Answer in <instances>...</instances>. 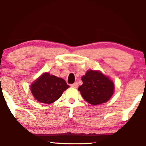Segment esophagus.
Masks as SVG:
<instances>
[{
    "instance_id": "1",
    "label": "esophagus",
    "mask_w": 146,
    "mask_h": 146,
    "mask_svg": "<svg viewBox=\"0 0 146 146\" xmlns=\"http://www.w3.org/2000/svg\"><path fill=\"white\" fill-rule=\"evenodd\" d=\"M71 86L73 87V88H78V84L77 82H75L74 84H72L71 85Z\"/></svg>"
}]
</instances>
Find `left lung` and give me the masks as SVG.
I'll return each instance as SVG.
<instances>
[{"mask_svg": "<svg viewBox=\"0 0 146 146\" xmlns=\"http://www.w3.org/2000/svg\"><path fill=\"white\" fill-rule=\"evenodd\" d=\"M82 80L83 84L78 90L84 100L90 104L105 103L113 94V82L100 71H88Z\"/></svg>", "mask_w": 146, "mask_h": 146, "instance_id": "left-lung-1", "label": "left lung"}]
</instances>
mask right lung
Listing matches in <instances>:
<instances>
[{
  "label": "right lung",
  "instance_id": "1",
  "mask_svg": "<svg viewBox=\"0 0 146 146\" xmlns=\"http://www.w3.org/2000/svg\"><path fill=\"white\" fill-rule=\"evenodd\" d=\"M68 87L64 80L45 73L31 84V91L38 102L49 104L58 100Z\"/></svg>",
  "mask_w": 146,
  "mask_h": 146
}]
</instances>
